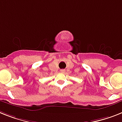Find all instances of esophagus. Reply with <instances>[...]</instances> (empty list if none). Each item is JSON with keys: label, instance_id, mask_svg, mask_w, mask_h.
I'll return each mask as SVG.
<instances>
[{"label": "esophagus", "instance_id": "esophagus-1", "mask_svg": "<svg viewBox=\"0 0 122 122\" xmlns=\"http://www.w3.org/2000/svg\"><path fill=\"white\" fill-rule=\"evenodd\" d=\"M60 72H61V73H65V69H62V70H60Z\"/></svg>", "mask_w": 122, "mask_h": 122}]
</instances>
